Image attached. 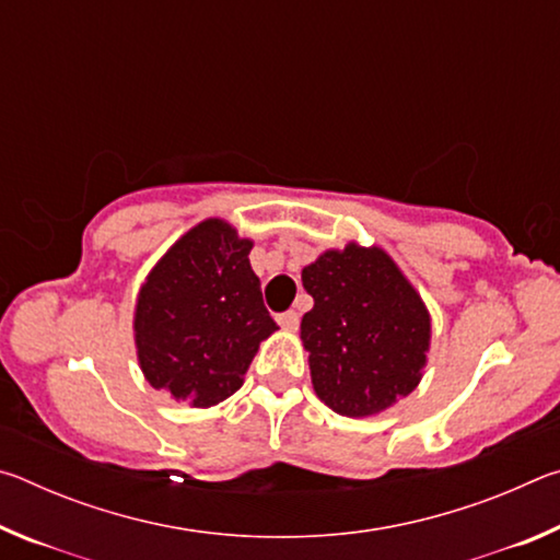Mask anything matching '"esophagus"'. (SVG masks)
<instances>
[{
	"instance_id": "esophagus-1",
	"label": "esophagus",
	"mask_w": 560,
	"mask_h": 560,
	"mask_svg": "<svg viewBox=\"0 0 560 560\" xmlns=\"http://www.w3.org/2000/svg\"><path fill=\"white\" fill-rule=\"evenodd\" d=\"M277 320H279V326L283 330H296L299 328V314H296V311H287V314H279Z\"/></svg>"
}]
</instances>
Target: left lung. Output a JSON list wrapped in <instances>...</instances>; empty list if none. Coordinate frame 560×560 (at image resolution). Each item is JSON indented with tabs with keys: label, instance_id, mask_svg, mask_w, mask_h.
Segmentation results:
<instances>
[{
	"label": "left lung",
	"instance_id": "8db88e82",
	"mask_svg": "<svg viewBox=\"0 0 560 560\" xmlns=\"http://www.w3.org/2000/svg\"><path fill=\"white\" fill-rule=\"evenodd\" d=\"M314 308L301 318L311 383L330 410L368 417L422 381L430 311L381 246L346 244L303 267Z\"/></svg>",
	"mask_w": 560,
	"mask_h": 560
}]
</instances>
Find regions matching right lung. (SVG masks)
<instances>
[{"label": "right lung", "mask_w": 560, "mask_h": 560, "mask_svg": "<svg viewBox=\"0 0 560 560\" xmlns=\"http://www.w3.org/2000/svg\"><path fill=\"white\" fill-rule=\"evenodd\" d=\"M254 242L205 220L170 246L136 301L138 363L155 390L212 407L240 390L259 343L279 326L252 271Z\"/></svg>", "instance_id": "1"}]
</instances>
